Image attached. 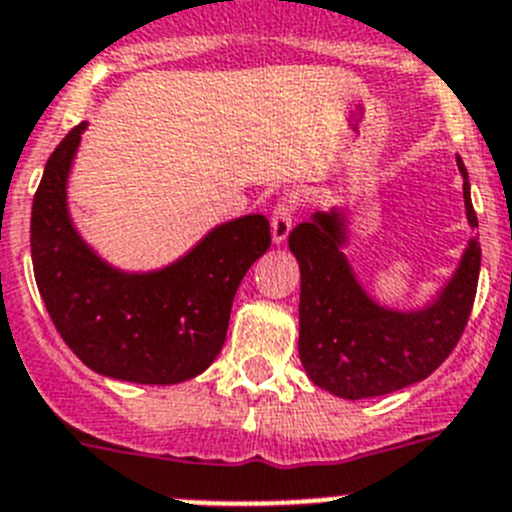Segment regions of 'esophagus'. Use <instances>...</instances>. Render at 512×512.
<instances>
[{
    "label": "esophagus",
    "instance_id": "obj_1",
    "mask_svg": "<svg viewBox=\"0 0 512 512\" xmlns=\"http://www.w3.org/2000/svg\"><path fill=\"white\" fill-rule=\"evenodd\" d=\"M294 223V200H281L279 205L271 213V238L274 243L287 241L289 231H292Z\"/></svg>",
    "mask_w": 512,
    "mask_h": 512
}]
</instances>
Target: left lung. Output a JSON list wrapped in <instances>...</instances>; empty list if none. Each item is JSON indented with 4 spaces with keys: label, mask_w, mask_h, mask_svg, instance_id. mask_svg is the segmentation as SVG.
<instances>
[{
    "label": "left lung",
    "mask_w": 512,
    "mask_h": 512,
    "mask_svg": "<svg viewBox=\"0 0 512 512\" xmlns=\"http://www.w3.org/2000/svg\"><path fill=\"white\" fill-rule=\"evenodd\" d=\"M464 208L472 228L477 213L462 159ZM348 243L345 210L314 213L289 233L299 261V358L314 386L340 398H373L401 391L431 375L462 337L480 279V243L470 238L462 261L442 292L424 309L398 312L368 297L342 246Z\"/></svg>",
    "instance_id": "obj_1"
}]
</instances>
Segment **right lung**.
Returning <instances> with one entry per match:
<instances>
[{
    "instance_id": "1",
    "label": "right lung",
    "mask_w": 512,
    "mask_h": 512,
    "mask_svg": "<svg viewBox=\"0 0 512 512\" xmlns=\"http://www.w3.org/2000/svg\"><path fill=\"white\" fill-rule=\"evenodd\" d=\"M83 129L86 121L50 154L32 200L30 246L42 302L65 345L96 373L142 386L190 381L223 348L238 284L271 246L269 220L243 215L215 225L164 269H114L68 213V175Z\"/></svg>"
}]
</instances>
